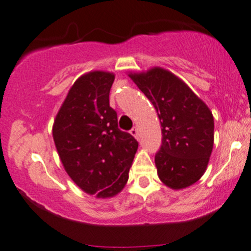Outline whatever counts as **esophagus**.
<instances>
[{"instance_id": "34e87169", "label": "esophagus", "mask_w": 251, "mask_h": 251, "mask_svg": "<svg viewBox=\"0 0 251 251\" xmlns=\"http://www.w3.org/2000/svg\"><path fill=\"white\" fill-rule=\"evenodd\" d=\"M130 133L132 134L133 137H137V136H138V130H137V127H132V130L130 131Z\"/></svg>"}]
</instances>
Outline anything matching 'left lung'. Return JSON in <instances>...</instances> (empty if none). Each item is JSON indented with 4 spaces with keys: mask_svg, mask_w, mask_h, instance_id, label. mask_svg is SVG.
<instances>
[{
    "mask_svg": "<svg viewBox=\"0 0 251 251\" xmlns=\"http://www.w3.org/2000/svg\"><path fill=\"white\" fill-rule=\"evenodd\" d=\"M156 109L162 144L155 155L157 174L168 188L196 183L205 172L214 144V119L207 104L170 71L154 67L131 73Z\"/></svg>",
    "mask_w": 251,
    "mask_h": 251,
    "instance_id": "8db88e82",
    "label": "left lung"
}]
</instances>
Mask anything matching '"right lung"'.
<instances>
[{
    "label": "right lung",
    "mask_w": 251,
    "mask_h": 251,
    "mask_svg": "<svg viewBox=\"0 0 251 251\" xmlns=\"http://www.w3.org/2000/svg\"><path fill=\"white\" fill-rule=\"evenodd\" d=\"M114 75L94 71L68 91L52 125V138L65 171L89 195L107 199L126 185L138 142L118 127L109 105Z\"/></svg>",
    "instance_id": "obj_1"
}]
</instances>
